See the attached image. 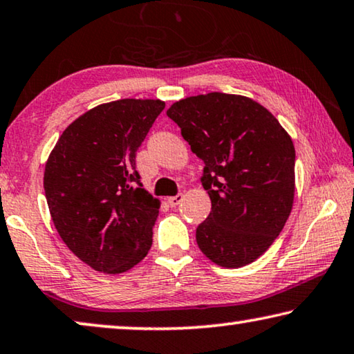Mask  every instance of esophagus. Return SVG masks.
<instances>
[{
	"mask_svg": "<svg viewBox=\"0 0 354 354\" xmlns=\"http://www.w3.org/2000/svg\"><path fill=\"white\" fill-rule=\"evenodd\" d=\"M183 199V194H176V196H171V198H167V204L171 205V207H176V205H178L182 203Z\"/></svg>",
	"mask_w": 354,
	"mask_h": 354,
	"instance_id": "34e87169",
	"label": "esophagus"
}]
</instances>
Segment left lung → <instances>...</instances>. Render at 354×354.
<instances>
[{
    "mask_svg": "<svg viewBox=\"0 0 354 354\" xmlns=\"http://www.w3.org/2000/svg\"><path fill=\"white\" fill-rule=\"evenodd\" d=\"M204 161L212 210L196 242L212 263L237 269L258 259L283 230L295 201L292 140L279 120L241 95L189 96L167 109Z\"/></svg>",
    "mask_w": 354,
    "mask_h": 354,
    "instance_id": "8db88e82",
    "label": "left lung"
}]
</instances>
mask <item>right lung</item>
<instances>
[{
	"mask_svg": "<svg viewBox=\"0 0 354 354\" xmlns=\"http://www.w3.org/2000/svg\"><path fill=\"white\" fill-rule=\"evenodd\" d=\"M162 109L160 100L96 106L64 129L46 162L53 225L95 270L122 274L151 247L160 201L142 188L136 151Z\"/></svg>",
	"mask_w": 354,
	"mask_h": 354,
	"instance_id": "right-lung-1",
	"label": "right lung"
}]
</instances>
